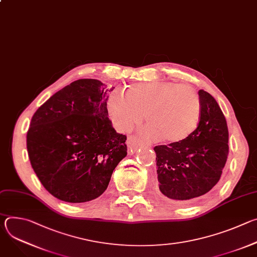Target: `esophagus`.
<instances>
[{"mask_svg":"<svg viewBox=\"0 0 257 257\" xmlns=\"http://www.w3.org/2000/svg\"><path fill=\"white\" fill-rule=\"evenodd\" d=\"M127 145L131 150V152H135L141 145H143V142L135 135H129L127 137Z\"/></svg>","mask_w":257,"mask_h":257,"instance_id":"esophagus-1","label":"esophagus"}]
</instances>
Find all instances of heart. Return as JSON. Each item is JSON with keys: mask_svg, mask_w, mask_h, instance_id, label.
I'll use <instances>...</instances> for the list:
<instances>
[{"mask_svg": "<svg viewBox=\"0 0 257 257\" xmlns=\"http://www.w3.org/2000/svg\"><path fill=\"white\" fill-rule=\"evenodd\" d=\"M107 112L123 130L140 124L145 115L149 136L176 144L187 139L196 129L201 102L190 85L145 82L130 85L125 97L119 92L112 93L107 99Z\"/></svg>", "mask_w": 257, "mask_h": 257, "instance_id": "b5f03b06", "label": "heart"}]
</instances>
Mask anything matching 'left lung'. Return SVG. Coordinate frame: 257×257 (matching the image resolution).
<instances>
[{"label": "left lung", "instance_id": "8db88e82", "mask_svg": "<svg viewBox=\"0 0 257 257\" xmlns=\"http://www.w3.org/2000/svg\"><path fill=\"white\" fill-rule=\"evenodd\" d=\"M199 123L184 141L155 146L162 194L176 201H191L212 189L221 179L229 155L226 118L216 100L198 91Z\"/></svg>", "mask_w": 257, "mask_h": 257}]
</instances>
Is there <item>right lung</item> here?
<instances>
[{"mask_svg":"<svg viewBox=\"0 0 257 257\" xmlns=\"http://www.w3.org/2000/svg\"><path fill=\"white\" fill-rule=\"evenodd\" d=\"M115 87L79 79L42 104L26 135L29 161L43 186L60 200L79 203L100 196L127 156L126 135L107 117Z\"/></svg>","mask_w":257,"mask_h":257,"instance_id":"obj_1","label":"right lung"}]
</instances>
